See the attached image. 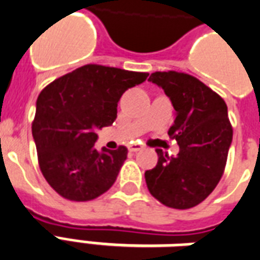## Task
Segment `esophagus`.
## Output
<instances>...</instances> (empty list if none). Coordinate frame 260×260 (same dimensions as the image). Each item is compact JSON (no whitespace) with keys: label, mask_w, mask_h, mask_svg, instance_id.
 <instances>
[{"label":"esophagus","mask_w":260,"mask_h":260,"mask_svg":"<svg viewBox=\"0 0 260 260\" xmlns=\"http://www.w3.org/2000/svg\"><path fill=\"white\" fill-rule=\"evenodd\" d=\"M142 149H143V146L139 145V143H132V145L128 146V150H129L131 153H136V151H139Z\"/></svg>","instance_id":"obj_1"}]
</instances>
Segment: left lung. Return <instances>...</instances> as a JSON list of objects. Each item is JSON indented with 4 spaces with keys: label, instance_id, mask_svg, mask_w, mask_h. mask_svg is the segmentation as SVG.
Instances as JSON below:
<instances>
[{
    "label": "left lung",
    "instance_id": "obj_1",
    "mask_svg": "<svg viewBox=\"0 0 260 260\" xmlns=\"http://www.w3.org/2000/svg\"><path fill=\"white\" fill-rule=\"evenodd\" d=\"M168 96L176 118L168 135L179 154L157 149L158 162L145 172L153 197L169 208L187 209L208 197L222 178L233 140L228 106L196 77L176 71H155L149 78Z\"/></svg>",
    "mask_w": 260,
    "mask_h": 260
}]
</instances>
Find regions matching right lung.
<instances>
[{"label":"right lung","instance_id":"obj_1","mask_svg":"<svg viewBox=\"0 0 260 260\" xmlns=\"http://www.w3.org/2000/svg\"><path fill=\"white\" fill-rule=\"evenodd\" d=\"M147 73L86 64L57 78L38 96L32 138L40 168L52 189L70 201H89L110 189L128 150H96V131L117 118L128 88Z\"/></svg>","mask_w":260,"mask_h":260}]
</instances>
